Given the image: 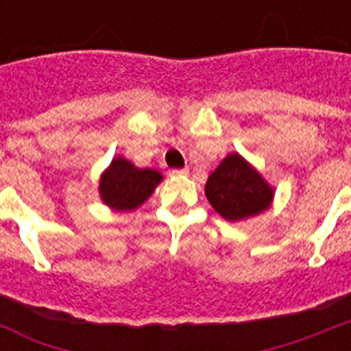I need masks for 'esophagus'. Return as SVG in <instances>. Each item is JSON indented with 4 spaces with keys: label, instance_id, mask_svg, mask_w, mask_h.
<instances>
[{
    "label": "esophagus",
    "instance_id": "obj_1",
    "mask_svg": "<svg viewBox=\"0 0 351 351\" xmlns=\"http://www.w3.org/2000/svg\"><path fill=\"white\" fill-rule=\"evenodd\" d=\"M169 173L175 176H182V175H189V169H187V167H184V169H171Z\"/></svg>",
    "mask_w": 351,
    "mask_h": 351
}]
</instances>
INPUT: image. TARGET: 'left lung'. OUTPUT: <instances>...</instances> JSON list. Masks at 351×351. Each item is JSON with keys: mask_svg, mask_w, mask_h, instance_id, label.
I'll use <instances>...</instances> for the list:
<instances>
[{"mask_svg": "<svg viewBox=\"0 0 351 351\" xmlns=\"http://www.w3.org/2000/svg\"><path fill=\"white\" fill-rule=\"evenodd\" d=\"M206 197L228 220H244L267 209L271 187L239 154L226 156L206 182Z\"/></svg>", "mask_w": 351, "mask_h": 351, "instance_id": "1", "label": "left lung"}]
</instances>
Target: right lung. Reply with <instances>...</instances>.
<instances>
[{"instance_id": "right-lung-1", "label": "right lung", "mask_w": 351, "mask_h": 351, "mask_svg": "<svg viewBox=\"0 0 351 351\" xmlns=\"http://www.w3.org/2000/svg\"><path fill=\"white\" fill-rule=\"evenodd\" d=\"M160 180L158 171L138 169L125 158H114L101 176V200L118 211H131L151 197Z\"/></svg>"}]
</instances>
